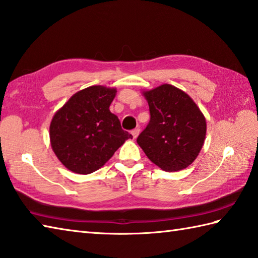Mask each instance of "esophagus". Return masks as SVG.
<instances>
[{
  "instance_id": "1",
  "label": "esophagus",
  "mask_w": 258,
  "mask_h": 258,
  "mask_svg": "<svg viewBox=\"0 0 258 258\" xmlns=\"http://www.w3.org/2000/svg\"><path fill=\"white\" fill-rule=\"evenodd\" d=\"M139 134H140V128H135V130H133V131H132V135H133V138H134V139L138 138Z\"/></svg>"
}]
</instances>
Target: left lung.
Listing matches in <instances>:
<instances>
[{
  "label": "left lung",
  "mask_w": 258,
  "mask_h": 258,
  "mask_svg": "<svg viewBox=\"0 0 258 258\" xmlns=\"http://www.w3.org/2000/svg\"><path fill=\"white\" fill-rule=\"evenodd\" d=\"M150 107V122L138 144L159 168L173 172L189 166L205 143L204 114L183 90L164 84L143 92Z\"/></svg>",
  "instance_id": "obj_1"
}]
</instances>
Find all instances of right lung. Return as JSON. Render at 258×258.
I'll list each match as a JSON object with an SVG mask.
<instances>
[{"mask_svg":"<svg viewBox=\"0 0 258 258\" xmlns=\"http://www.w3.org/2000/svg\"><path fill=\"white\" fill-rule=\"evenodd\" d=\"M117 90L90 86L74 94L53 115L50 143L68 170L89 174L107 162L119 146L133 136L122 130L109 106Z\"/></svg>","mask_w":258,"mask_h":258,"instance_id":"add662e5","label":"right lung"}]
</instances>
